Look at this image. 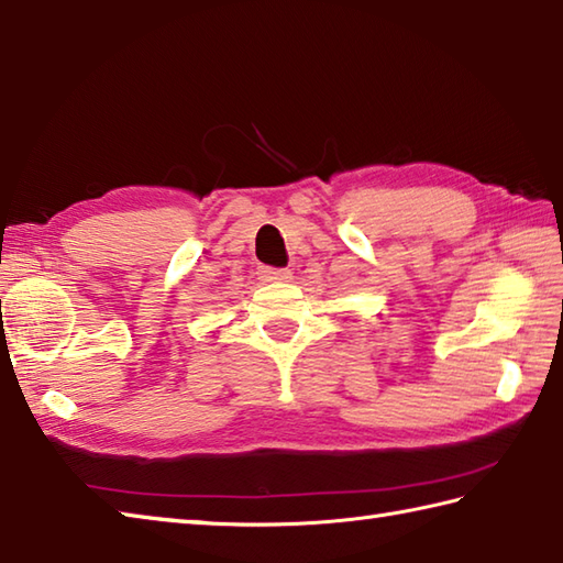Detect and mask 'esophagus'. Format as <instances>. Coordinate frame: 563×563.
I'll return each instance as SVG.
<instances>
[{"label":"esophagus","instance_id":"1","mask_svg":"<svg viewBox=\"0 0 563 563\" xmlns=\"http://www.w3.org/2000/svg\"><path fill=\"white\" fill-rule=\"evenodd\" d=\"M260 277H262V282H286V279H291V272L279 269V267H262Z\"/></svg>","mask_w":563,"mask_h":563}]
</instances>
